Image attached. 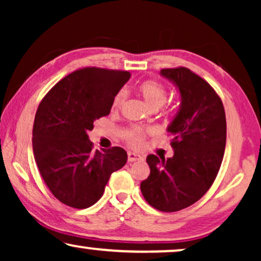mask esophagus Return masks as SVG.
<instances>
[{
	"label": "esophagus",
	"mask_w": 261,
	"mask_h": 261,
	"mask_svg": "<svg viewBox=\"0 0 261 261\" xmlns=\"http://www.w3.org/2000/svg\"><path fill=\"white\" fill-rule=\"evenodd\" d=\"M144 158L140 154H138V153H134V152H129L128 153V162H137V160H142Z\"/></svg>",
	"instance_id": "obj_1"
}]
</instances>
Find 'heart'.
I'll return each mask as SVG.
<instances>
[{"instance_id": "1", "label": "heart", "mask_w": 261, "mask_h": 261, "mask_svg": "<svg viewBox=\"0 0 261 261\" xmlns=\"http://www.w3.org/2000/svg\"><path fill=\"white\" fill-rule=\"evenodd\" d=\"M138 92L144 99L146 105H147L151 109H158L162 107L166 101V89L164 85L158 81L154 80H147L138 87ZM126 101V92L121 90L114 96L112 108L113 110H119L122 105ZM151 133V132H144L139 128H134V129L129 130L127 133V140L132 147L140 148L144 146L146 134Z\"/></svg>"}]
</instances>
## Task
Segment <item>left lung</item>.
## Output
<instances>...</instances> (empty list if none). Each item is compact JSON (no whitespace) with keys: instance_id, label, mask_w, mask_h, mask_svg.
Returning a JSON list of instances; mask_svg holds the SVG:
<instances>
[{"instance_id":"left-lung-1","label":"left lung","mask_w":261,"mask_h":261,"mask_svg":"<svg viewBox=\"0 0 261 261\" xmlns=\"http://www.w3.org/2000/svg\"><path fill=\"white\" fill-rule=\"evenodd\" d=\"M160 74L180 94L167 127L174 153L167 159L147 155L151 172L140 189L153 208L173 213L197 202L215 180L226 148V114L215 90L191 70L163 69Z\"/></svg>"}]
</instances>
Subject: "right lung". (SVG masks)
<instances>
[{"label": "right lung", "mask_w": 261, "mask_h": 261, "mask_svg": "<svg viewBox=\"0 0 261 261\" xmlns=\"http://www.w3.org/2000/svg\"><path fill=\"white\" fill-rule=\"evenodd\" d=\"M128 71L84 67L58 82L35 114L33 152L42 179L64 204L85 209L102 197L110 174L127 163L121 147L92 151L88 132L109 115Z\"/></svg>", "instance_id": "obj_1"}]
</instances>
